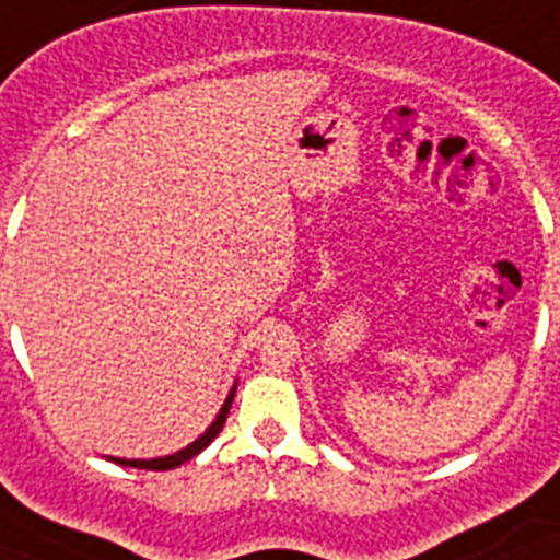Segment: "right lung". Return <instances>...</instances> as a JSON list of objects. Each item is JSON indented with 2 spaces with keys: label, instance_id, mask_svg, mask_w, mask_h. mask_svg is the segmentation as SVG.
Returning <instances> with one entry per match:
<instances>
[{
  "label": "right lung",
  "instance_id": "right-lung-1",
  "mask_svg": "<svg viewBox=\"0 0 560 560\" xmlns=\"http://www.w3.org/2000/svg\"><path fill=\"white\" fill-rule=\"evenodd\" d=\"M232 398H235V389L229 392L226 404H223V409H220V412H218V418L211 421L209 430H206V433H202L200 439H197V442L188 444L186 451L174 453V456H165V459H148V462H144V459H113V462H116V465H130V468H142V470H171V468H177V465H183V462L194 459V456H197V453H200L202 447H209V444L214 442V439H218V433H220V430H223V424H226V416H229V407H232Z\"/></svg>",
  "mask_w": 560,
  "mask_h": 560
}]
</instances>
